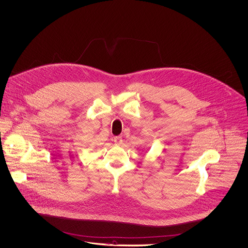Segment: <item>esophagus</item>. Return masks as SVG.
Instances as JSON below:
<instances>
[{
  "mask_svg": "<svg viewBox=\"0 0 248 248\" xmlns=\"http://www.w3.org/2000/svg\"><path fill=\"white\" fill-rule=\"evenodd\" d=\"M114 142L116 145H121L123 144V138L121 136H116L114 137Z\"/></svg>",
  "mask_w": 248,
  "mask_h": 248,
  "instance_id": "esophagus-1",
  "label": "esophagus"
}]
</instances>
